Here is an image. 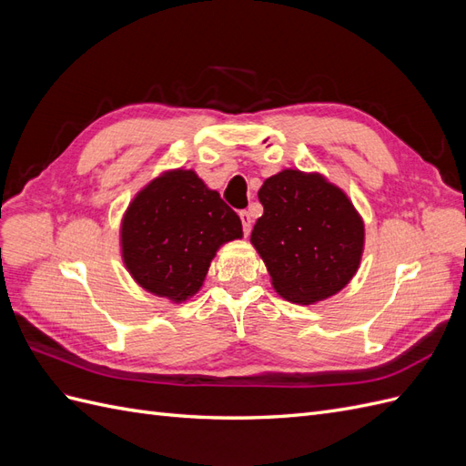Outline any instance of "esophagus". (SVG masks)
I'll return each mask as SVG.
<instances>
[{"instance_id":"obj_1","label":"esophagus","mask_w":466,"mask_h":466,"mask_svg":"<svg viewBox=\"0 0 466 466\" xmlns=\"http://www.w3.org/2000/svg\"><path fill=\"white\" fill-rule=\"evenodd\" d=\"M238 218H241V223H243V233L248 237V235H250V223H252L250 211H247V209L238 211Z\"/></svg>"}]
</instances>
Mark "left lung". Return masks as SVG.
<instances>
[{
	"label": "left lung",
	"instance_id": "8db88e82",
	"mask_svg": "<svg viewBox=\"0 0 466 466\" xmlns=\"http://www.w3.org/2000/svg\"><path fill=\"white\" fill-rule=\"evenodd\" d=\"M264 206L250 243L279 298L313 305L332 298L356 276L365 225L342 188L320 175L284 168L258 190Z\"/></svg>",
	"mask_w": 466,
	"mask_h": 466
}]
</instances>
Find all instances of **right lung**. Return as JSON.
Here are the masks:
<instances>
[{"label":"right lung","mask_w":466,"mask_h":466,"mask_svg":"<svg viewBox=\"0 0 466 466\" xmlns=\"http://www.w3.org/2000/svg\"><path fill=\"white\" fill-rule=\"evenodd\" d=\"M243 237L235 211L192 168H171L139 190L120 223L126 270L146 291L182 303L200 291L216 252Z\"/></svg>","instance_id":"1"}]
</instances>
